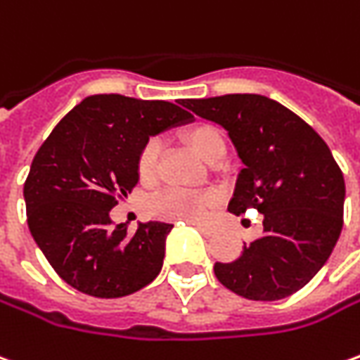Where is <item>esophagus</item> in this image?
Masks as SVG:
<instances>
[{"label":"esophagus","instance_id":"esophagus-1","mask_svg":"<svg viewBox=\"0 0 360 360\" xmlns=\"http://www.w3.org/2000/svg\"><path fill=\"white\" fill-rule=\"evenodd\" d=\"M188 224H193V226H195L202 236H214L216 233L214 226H208V224H200V222H188Z\"/></svg>","mask_w":360,"mask_h":360}]
</instances>
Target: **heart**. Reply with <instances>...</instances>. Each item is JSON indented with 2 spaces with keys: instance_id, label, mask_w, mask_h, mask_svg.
Returning <instances> with one entry per match:
<instances>
[{
  "instance_id": "b5f03b06",
  "label": "heart",
  "mask_w": 360,
  "mask_h": 360,
  "mask_svg": "<svg viewBox=\"0 0 360 360\" xmlns=\"http://www.w3.org/2000/svg\"><path fill=\"white\" fill-rule=\"evenodd\" d=\"M187 144L195 154L212 162L216 155H224V140L220 132L212 127H197L187 132ZM158 160H160V144L152 140L144 146L142 154L138 158V173L144 181L155 177L158 172ZM214 202L210 195H200L185 188H167L160 197L154 198L152 208L155 214L165 218H179V220H198L202 218L206 208Z\"/></svg>"
}]
</instances>
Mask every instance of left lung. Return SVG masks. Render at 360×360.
Returning <instances> with one entry per match:
<instances>
[{
    "label": "left lung",
    "mask_w": 360,
    "mask_h": 360,
    "mask_svg": "<svg viewBox=\"0 0 360 360\" xmlns=\"http://www.w3.org/2000/svg\"><path fill=\"white\" fill-rule=\"evenodd\" d=\"M181 105L220 124L243 163L228 210L263 214V233L236 261L216 263V278L261 302L300 290L326 265L343 228L345 181L328 144L285 105L255 93Z\"/></svg>",
    "instance_id": "1"
}]
</instances>
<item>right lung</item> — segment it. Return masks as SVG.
<instances>
[{
	"label": "right lung",
	"mask_w": 360,
	"mask_h": 360,
	"mask_svg": "<svg viewBox=\"0 0 360 360\" xmlns=\"http://www.w3.org/2000/svg\"><path fill=\"white\" fill-rule=\"evenodd\" d=\"M193 115L169 101L117 93L89 95L40 146L25 181L27 224L52 269L97 298H120L160 275L173 224L112 226L110 208L138 183V158L150 136Z\"/></svg>",
	"instance_id": "obj_1"
}]
</instances>
